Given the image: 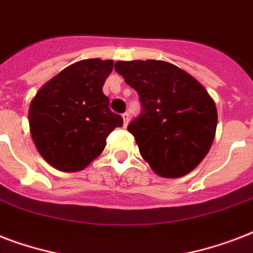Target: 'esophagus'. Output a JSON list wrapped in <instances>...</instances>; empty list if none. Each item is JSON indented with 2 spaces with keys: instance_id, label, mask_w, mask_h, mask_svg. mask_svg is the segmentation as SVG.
I'll return each mask as SVG.
<instances>
[{
  "instance_id": "34e87169",
  "label": "esophagus",
  "mask_w": 253,
  "mask_h": 253,
  "mask_svg": "<svg viewBox=\"0 0 253 253\" xmlns=\"http://www.w3.org/2000/svg\"><path fill=\"white\" fill-rule=\"evenodd\" d=\"M123 125H125V126H127V125H128V121H130V114H128V113H123Z\"/></svg>"
}]
</instances>
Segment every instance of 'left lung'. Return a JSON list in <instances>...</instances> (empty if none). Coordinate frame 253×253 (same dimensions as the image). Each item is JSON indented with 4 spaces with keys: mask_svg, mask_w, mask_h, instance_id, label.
Wrapping results in <instances>:
<instances>
[{
    "mask_svg": "<svg viewBox=\"0 0 253 253\" xmlns=\"http://www.w3.org/2000/svg\"><path fill=\"white\" fill-rule=\"evenodd\" d=\"M114 68L142 103L140 114L127 126L142 158L167 178L192 172L215 136L218 114L208 90L167 61H117Z\"/></svg>",
    "mask_w": 253,
    "mask_h": 253,
    "instance_id": "left-lung-1",
    "label": "left lung"
}]
</instances>
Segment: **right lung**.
<instances>
[{"label":"right lung","instance_id":"add662e5","mask_svg":"<svg viewBox=\"0 0 253 253\" xmlns=\"http://www.w3.org/2000/svg\"><path fill=\"white\" fill-rule=\"evenodd\" d=\"M113 61L87 59L63 69L37 93L29 123L37 150L49 166L81 170L101 155L106 138L123 119L103 94Z\"/></svg>","mask_w":253,"mask_h":253}]
</instances>
